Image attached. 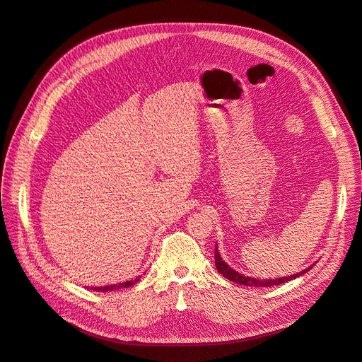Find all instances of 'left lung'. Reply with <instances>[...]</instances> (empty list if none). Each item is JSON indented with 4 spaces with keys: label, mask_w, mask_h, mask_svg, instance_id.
<instances>
[{
    "label": "left lung",
    "mask_w": 362,
    "mask_h": 362,
    "mask_svg": "<svg viewBox=\"0 0 362 362\" xmlns=\"http://www.w3.org/2000/svg\"><path fill=\"white\" fill-rule=\"evenodd\" d=\"M214 259H216V269L218 273H222V276H225L226 279L233 281L235 284H243V286L246 287H272V286H279V284H284V282H288L291 279H296L298 276L303 275V273L308 272L311 267L302 270L300 273H296V275H291V276H286V278H276V279H254V278H249V276H243L242 273H238L235 270H233L231 267H229L226 262L222 259L221 254H218L217 250V246L214 249Z\"/></svg>",
    "instance_id": "1"
}]
</instances>
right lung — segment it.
<instances>
[{
  "mask_svg": "<svg viewBox=\"0 0 362 362\" xmlns=\"http://www.w3.org/2000/svg\"><path fill=\"white\" fill-rule=\"evenodd\" d=\"M140 279V276H137L136 279H131L122 284H116V286H107V287H93L95 291H112V290H117V288H127V287H133L134 284H137V281Z\"/></svg>",
  "mask_w": 362,
  "mask_h": 362,
  "instance_id": "right-lung-1",
  "label": "right lung"
}]
</instances>
